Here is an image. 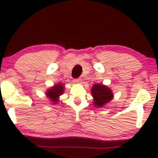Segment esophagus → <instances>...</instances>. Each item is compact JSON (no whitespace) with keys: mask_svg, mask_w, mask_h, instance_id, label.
<instances>
[{"mask_svg":"<svg viewBox=\"0 0 158 158\" xmlns=\"http://www.w3.org/2000/svg\"><path fill=\"white\" fill-rule=\"evenodd\" d=\"M74 82H75V83H81V79L80 78V77H78V78L75 79L74 80Z\"/></svg>","mask_w":158,"mask_h":158,"instance_id":"34e87169","label":"esophagus"}]
</instances>
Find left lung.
<instances>
[{"label":"left lung","mask_w":158,"mask_h":158,"mask_svg":"<svg viewBox=\"0 0 158 158\" xmlns=\"http://www.w3.org/2000/svg\"><path fill=\"white\" fill-rule=\"evenodd\" d=\"M91 94L94 98V105L97 107H102L113 98L114 95L107 86L101 84H95L91 89Z\"/></svg>","instance_id":"left-lung-1"}]
</instances>
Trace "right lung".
I'll return each mask as SVG.
<instances>
[{
  "mask_svg": "<svg viewBox=\"0 0 158 158\" xmlns=\"http://www.w3.org/2000/svg\"><path fill=\"white\" fill-rule=\"evenodd\" d=\"M63 85H62V84H57V85L54 86L53 88H52L51 89L47 90L46 94L48 96V98L51 99V101L55 104V103H57V101H59L58 97L63 94Z\"/></svg>",
  "mask_w": 158,
  "mask_h": 158,
  "instance_id": "obj_1",
  "label": "right lung"
}]
</instances>
